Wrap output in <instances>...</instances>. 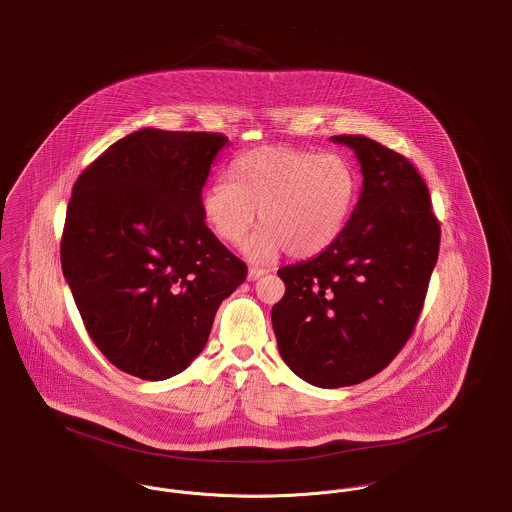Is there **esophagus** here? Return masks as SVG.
<instances>
[{
  "mask_svg": "<svg viewBox=\"0 0 512 512\" xmlns=\"http://www.w3.org/2000/svg\"><path fill=\"white\" fill-rule=\"evenodd\" d=\"M266 268H259V266H249V270H247V280L249 282H255V280H259L261 276H265Z\"/></svg>",
  "mask_w": 512,
  "mask_h": 512,
  "instance_id": "34e87169",
  "label": "esophagus"
}]
</instances>
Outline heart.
<instances>
[{
  "label": "heart",
  "mask_w": 512,
  "mask_h": 512,
  "mask_svg": "<svg viewBox=\"0 0 512 512\" xmlns=\"http://www.w3.org/2000/svg\"><path fill=\"white\" fill-rule=\"evenodd\" d=\"M356 188L352 165L335 152L266 146L240 156L230 181L207 184L200 207L209 230L232 246L246 238L259 211L263 226L246 251L268 263L284 249L293 257L328 249L347 223Z\"/></svg>",
  "instance_id": "obj_1"
}]
</instances>
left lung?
Here are the masks:
<instances>
[{
	"mask_svg": "<svg viewBox=\"0 0 512 512\" xmlns=\"http://www.w3.org/2000/svg\"><path fill=\"white\" fill-rule=\"evenodd\" d=\"M331 141L360 162L358 204L328 249L278 270L286 295L272 308L284 362L322 389L389 366L415 328L440 247L429 188L404 156L362 135Z\"/></svg>",
	"mask_w": 512,
	"mask_h": 512,
	"instance_id": "left-lung-1",
	"label": "left lung"
}]
</instances>
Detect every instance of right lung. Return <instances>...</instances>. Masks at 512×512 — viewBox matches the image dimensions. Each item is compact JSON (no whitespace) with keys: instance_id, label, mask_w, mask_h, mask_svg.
Here are the masks:
<instances>
[{"instance_id":"right-lung-1","label":"right lung","mask_w":512,"mask_h":512,"mask_svg":"<svg viewBox=\"0 0 512 512\" xmlns=\"http://www.w3.org/2000/svg\"><path fill=\"white\" fill-rule=\"evenodd\" d=\"M221 133L144 127L112 144L72 188L62 274L93 343L118 369L164 381L204 350L247 266L207 228L202 188Z\"/></svg>"}]
</instances>
